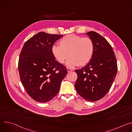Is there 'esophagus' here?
<instances>
[{"instance_id":"1","label":"esophagus","mask_w":132,"mask_h":132,"mask_svg":"<svg viewBox=\"0 0 132 132\" xmlns=\"http://www.w3.org/2000/svg\"><path fill=\"white\" fill-rule=\"evenodd\" d=\"M67 71L69 72H70L71 71H72V70L70 68H67Z\"/></svg>"}]
</instances>
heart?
I'll use <instances>...</instances> for the list:
<instances>
[{
  "label": "heart",
  "instance_id": "1",
  "mask_svg": "<svg viewBox=\"0 0 132 132\" xmlns=\"http://www.w3.org/2000/svg\"><path fill=\"white\" fill-rule=\"evenodd\" d=\"M94 50L93 44L89 37L69 34L66 35L59 42V46L54 45L52 53L60 64L67 61L68 66L73 67L79 65L82 66L91 60Z\"/></svg>",
  "mask_w": 132,
  "mask_h": 132
}]
</instances>
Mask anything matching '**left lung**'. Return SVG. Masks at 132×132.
Wrapping results in <instances>:
<instances>
[{
    "label": "left lung",
    "mask_w": 132,
    "mask_h": 132,
    "mask_svg": "<svg viewBox=\"0 0 132 132\" xmlns=\"http://www.w3.org/2000/svg\"><path fill=\"white\" fill-rule=\"evenodd\" d=\"M87 34L93 42V53L85 66L75 70L77 79L75 87L82 98L96 101L110 90L116 76L118 65L113 50L106 39L94 31Z\"/></svg>",
    "instance_id": "left-lung-1"
}]
</instances>
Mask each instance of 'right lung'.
<instances>
[{
  "label": "right lung",
  "instance_id": "right-lung-1",
  "mask_svg": "<svg viewBox=\"0 0 132 132\" xmlns=\"http://www.w3.org/2000/svg\"><path fill=\"white\" fill-rule=\"evenodd\" d=\"M63 35L37 33L24 43L18 69L21 83L29 96L47 102L58 93L67 73L66 67L55 60L52 48Z\"/></svg>",
  "mask_w": 132,
  "mask_h": 132
}]
</instances>
